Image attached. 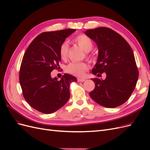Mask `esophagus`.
<instances>
[{"label": "esophagus", "instance_id": "obj_1", "mask_svg": "<svg viewBox=\"0 0 150 150\" xmlns=\"http://www.w3.org/2000/svg\"><path fill=\"white\" fill-rule=\"evenodd\" d=\"M86 79L84 78H78V82H84L85 81Z\"/></svg>", "mask_w": 150, "mask_h": 150}]
</instances>
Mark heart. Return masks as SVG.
<instances>
[{
    "label": "heart",
    "mask_w": 150,
    "mask_h": 150,
    "mask_svg": "<svg viewBox=\"0 0 150 150\" xmlns=\"http://www.w3.org/2000/svg\"><path fill=\"white\" fill-rule=\"evenodd\" d=\"M74 41L85 52H89L93 48V42L88 35L85 34H79L74 38ZM69 44L67 42H62L59 47V55L62 59H65L67 57ZM88 57L91 58L90 56ZM89 69V66L84 62H74L69 63L66 67L65 71L66 72L76 76H82L86 71Z\"/></svg>",
    "instance_id": "1"
}]
</instances>
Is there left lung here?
Returning <instances> with one entry per match:
<instances>
[{"instance_id": "left-lung-1", "label": "left lung", "mask_w": 150, "mask_h": 150, "mask_svg": "<svg viewBox=\"0 0 150 150\" xmlns=\"http://www.w3.org/2000/svg\"><path fill=\"white\" fill-rule=\"evenodd\" d=\"M85 34L96 42L99 51L92 73L106 74L104 80L91 79L95 88L89 96L104 107L119 106L129 98L138 79L133 50L121 35L110 28L89 29Z\"/></svg>"}]
</instances>
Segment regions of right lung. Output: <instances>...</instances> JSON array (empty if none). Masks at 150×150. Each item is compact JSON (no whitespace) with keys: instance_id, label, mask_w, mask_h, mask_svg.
<instances>
[{"instance_id":"add662e5","label":"right lung","mask_w":150,"mask_h":150,"mask_svg":"<svg viewBox=\"0 0 150 150\" xmlns=\"http://www.w3.org/2000/svg\"><path fill=\"white\" fill-rule=\"evenodd\" d=\"M76 29L44 32L38 35L26 49L19 72L23 96L29 105L45 114L62 107L70 97L69 84L77 81L64 74L61 80L52 78L51 72L60 69L59 47Z\"/></svg>"}]
</instances>
